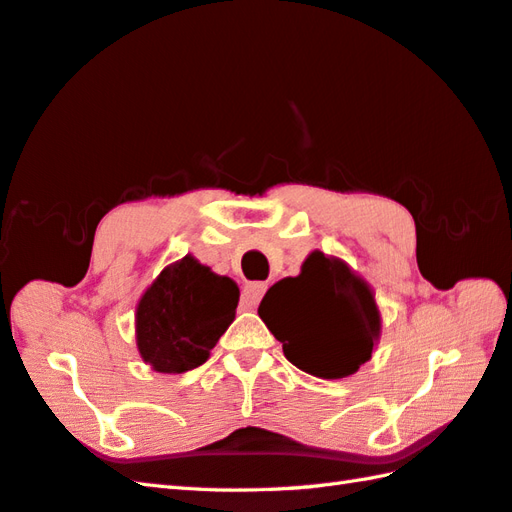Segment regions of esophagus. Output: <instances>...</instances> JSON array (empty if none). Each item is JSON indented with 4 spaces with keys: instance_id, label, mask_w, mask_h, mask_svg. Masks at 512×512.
Wrapping results in <instances>:
<instances>
[{
    "instance_id": "34e87169",
    "label": "esophagus",
    "mask_w": 512,
    "mask_h": 512,
    "mask_svg": "<svg viewBox=\"0 0 512 512\" xmlns=\"http://www.w3.org/2000/svg\"><path fill=\"white\" fill-rule=\"evenodd\" d=\"M268 290L266 282H250L242 290V304L244 308H255L259 302H262L264 293Z\"/></svg>"
}]
</instances>
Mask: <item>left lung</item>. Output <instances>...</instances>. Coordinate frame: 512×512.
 Wrapping results in <instances>:
<instances>
[{
  "label": "left lung",
  "instance_id": "8db88e82",
  "mask_svg": "<svg viewBox=\"0 0 512 512\" xmlns=\"http://www.w3.org/2000/svg\"><path fill=\"white\" fill-rule=\"evenodd\" d=\"M257 313L290 364L324 379L357 373L382 328L370 288L344 262L319 250L308 255L297 277L268 288Z\"/></svg>",
  "mask_w": 512,
  "mask_h": 512
}]
</instances>
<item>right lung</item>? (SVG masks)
<instances>
[{
  "label": "right lung",
  "mask_w": 512,
  "mask_h": 512,
  "mask_svg": "<svg viewBox=\"0 0 512 512\" xmlns=\"http://www.w3.org/2000/svg\"><path fill=\"white\" fill-rule=\"evenodd\" d=\"M239 288L193 257L168 266L137 306V348L157 373L202 366L235 319Z\"/></svg>",
  "instance_id": "right-lung-1"
}]
</instances>
